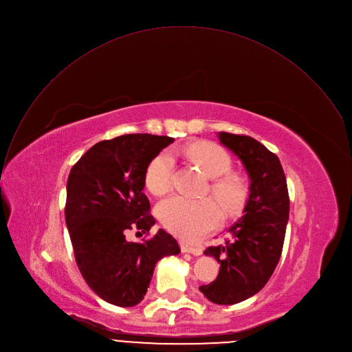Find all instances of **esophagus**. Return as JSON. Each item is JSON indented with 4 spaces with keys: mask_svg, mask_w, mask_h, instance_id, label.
<instances>
[{
    "mask_svg": "<svg viewBox=\"0 0 352 352\" xmlns=\"http://www.w3.org/2000/svg\"><path fill=\"white\" fill-rule=\"evenodd\" d=\"M180 248H182L183 252H186V254H192V255H195V256H198V255L202 254L201 248H198V247H191V245H188V244H186V243H182V244H180Z\"/></svg>",
    "mask_w": 352,
    "mask_h": 352,
    "instance_id": "obj_1",
    "label": "esophagus"
}]
</instances>
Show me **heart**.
Masks as SVG:
<instances>
[{
  "instance_id": "b5f03b06",
  "label": "heart",
  "mask_w": 352,
  "mask_h": 352,
  "mask_svg": "<svg viewBox=\"0 0 352 352\" xmlns=\"http://www.w3.org/2000/svg\"><path fill=\"white\" fill-rule=\"evenodd\" d=\"M186 154L201 166L204 173L214 179L210 191L226 208H236L245 192V186L237 175H229L232 158L229 153L215 143H198L186 150ZM175 170V161L169 151L158 154L148 165L146 184L154 194L169 190ZM228 175H226V173ZM161 222L175 234L186 240H197L208 232L218 228L222 212L210 199H194L175 194L158 204Z\"/></svg>"
}]
</instances>
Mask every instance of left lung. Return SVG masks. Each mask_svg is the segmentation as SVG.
I'll list each match as a JSON object with an SVG mask.
<instances>
[{
	"mask_svg": "<svg viewBox=\"0 0 352 352\" xmlns=\"http://www.w3.org/2000/svg\"><path fill=\"white\" fill-rule=\"evenodd\" d=\"M219 142L243 164L250 179L244 215L228 230L223 245L204 251L221 263L217 280L199 292L214 304L233 305L261 292L282 255L290 199L278 158L255 138L226 131Z\"/></svg>",
	"mask_w": 352,
	"mask_h": 352,
	"instance_id": "1",
	"label": "left lung"
}]
</instances>
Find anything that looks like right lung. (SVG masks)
<instances>
[{
  "label": "right lung",
  "mask_w": 352,
  "mask_h": 352,
  "mask_svg": "<svg viewBox=\"0 0 352 352\" xmlns=\"http://www.w3.org/2000/svg\"><path fill=\"white\" fill-rule=\"evenodd\" d=\"M173 138L124 134L93 146L70 169L65 221L79 270L89 287L116 307L144 298L160 259L177 255V241L165 230L144 243H130L131 229L150 232L155 219L143 192L150 162Z\"/></svg>",
  "instance_id": "right-lung-1"
}]
</instances>
